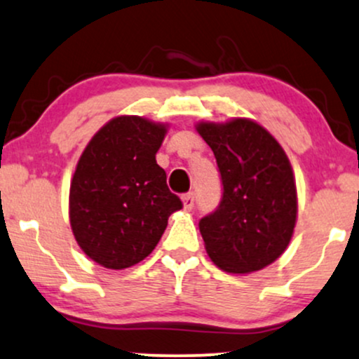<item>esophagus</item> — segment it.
<instances>
[{
    "label": "esophagus",
    "instance_id": "34e87169",
    "mask_svg": "<svg viewBox=\"0 0 359 359\" xmlns=\"http://www.w3.org/2000/svg\"><path fill=\"white\" fill-rule=\"evenodd\" d=\"M181 201H183V208L189 212V210H193V206H195V195H193V193H187V195L181 196Z\"/></svg>",
    "mask_w": 359,
    "mask_h": 359
}]
</instances>
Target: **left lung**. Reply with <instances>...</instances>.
I'll use <instances>...</instances> for the list:
<instances>
[{
    "mask_svg": "<svg viewBox=\"0 0 359 359\" xmlns=\"http://www.w3.org/2000/svg\"><path fill=\"white\" fill-rule=\"evenodd\" d=\"M195 129L212 147L223 183L220 206L200 222L206 254L229 273L262 271L284 254L296 229L297 188L287 154L247 117L200 121Z\"/></svg>",
    "mask_w": 359,
    "mask_h": 359,
    "instance_id": "obj_1",
    "label": "left lung"
}]
</instances>
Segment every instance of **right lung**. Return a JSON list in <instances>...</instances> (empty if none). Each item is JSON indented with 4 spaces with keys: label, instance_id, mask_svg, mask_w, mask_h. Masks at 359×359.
Here are the masks:
<instances>
[{
    "label": "right lung",
    "instance_id": "1",
    "mask_svg": "<svg viewBox=\"0 0 359 359\" xmlns=\"http://www.w3.org/2000/svg\"><path fill=\"white\" fill-rule=\"evenodd\" d=\"M170 126L116 116L92 136L70 181L72 233L88 259L112 271L144 260L181 200L156 163Z\"/></svg>",
    "mask_w": 359,
    "mask_h": 359
}]
</instances>
